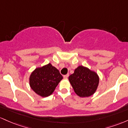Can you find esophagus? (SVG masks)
Returning <instances> with one entry per match:
<instances>
[{
    "label": "esophagus",
    "instance_id": "obj_1",
    "mask_svg": "<svg viewBox=\"0 0 128 128\" xmlns=\"http://www.w3.org/2000/svg\"><path fill=\"white\" fill-rule=\"evenodd\" d=\"M68 77H69V74H66V75L64 76V78H67Z\"/></svg>",
    "mask_w": 128,
    "mask_h": 128
}]
</instances>
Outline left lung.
Here are the masks:
<instances>
[{
	"mask_svg": "<svg viewBox=\"0 0 128 128\" xmlns=\"http://www.w3.org/2000/svg\"><path fill=\"white\" fill-rule=\"evenodd\" d=\"M68 80L77 96L88 97L93 95L97 91L100 78L96 72L80 65L69 76Z\"/></svg>",
	"mask_w": 128,
	"mask_h": 128,
	"instance_id": "obj_1",
	"label": "left lung"
}]
</instances>
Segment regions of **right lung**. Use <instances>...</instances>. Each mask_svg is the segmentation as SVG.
<instances>
[{"label":"right lung","instance_id":"1","mask_svg":"<svg viewBox=\"0 0 128 128\" xmlns=\"http://www.w3.org/2000/svg\"><path fill=\"white\" fill-rule=\"evenodd\" d=\"M62 79L59 71L50 63L36 68L30 74L29 83L37 95L46 97L52 94Z\"/></svg>","mask_w":128,"mask_h":128}]
</instances>
